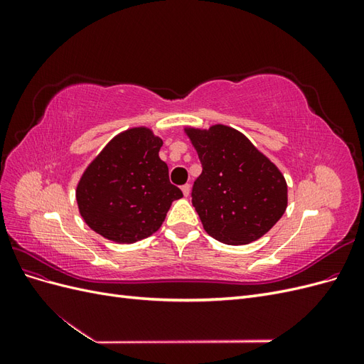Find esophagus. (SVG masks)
Instances as JSON below:
<instances>
[{
    "instance_id": "obj_1",
    "label": "esophagus",
    "mask_w": 364,
    "mask_h": 364,
    "mask_svg": "<svg viewBox=\"0 0 364 364\" xmlns=\"http://www.w3.org/2000/svg\"><path fill=\"white\" fill-rule=\"evenodd\" d=\"M182 193H183V196H185V197H188V196H190V193H191V186H190L188 183L183 185V186H182Z\"/></svg>"
}]
</instances>
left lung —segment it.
<instances>
[{
  "label": "left lung",
  "mask_w": 364,
  "mask_h": 364,
  "mask_svg": "<svg viewBox=\"0 0 364 364\" xmlns=\"http://www.w3.org/2000/svg\"><path fill=\"white\" fill-rule=\"evenodd\" d=\"M202 162L193 206L220 243L249 245L277 225L289 203L284 174L250 139L226 124L185 126Z\"/></svg>",
  "instance_id": "left-lung-1"
}]
</instances>
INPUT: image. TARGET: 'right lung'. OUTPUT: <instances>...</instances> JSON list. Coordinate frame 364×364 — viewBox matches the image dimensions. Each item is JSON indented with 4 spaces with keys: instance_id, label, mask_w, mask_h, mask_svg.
Returning <instances> with one entry per match:
<instances>
[{
    "instance_id": "right-lung-1",
    "label": "right lung",
    "mask_w": 364,
    "mask_h": 364,
    "mask_svg": "<svg viewBox=\"0 0 364 364\" xmlns=\"http://www.w3.org/2000/svg\"><path fill=\"white\" fill-rule=\"evenodd\" d=\"M162 139L147 126L119 132L90 162L77 182L75 200L85 223L118 245L155 234L182 191L170 183L161 158Z\"/></svg>"
}]
</instances>
